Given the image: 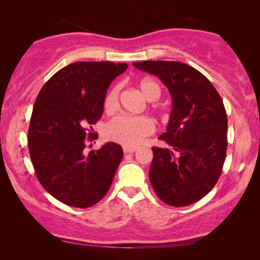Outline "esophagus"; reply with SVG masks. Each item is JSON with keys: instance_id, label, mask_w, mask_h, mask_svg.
Returning <instances> with one entry per match:
<instances>
[{"instance_id": "esophagus-1", "label": "esophagus", "mask_w": 260, "mask_h": 260, "mask_svg": "<svg viewBox=\"0 0 260 260\" xmlns=\"http://www.w3.org/2000/svg\"><path fill=\"white\" fill-rule=\"evenodd\" d=\"M123 151H124V154H134V152L136 151V148L125 147V145H124V147H123Z\"/></svg>"}]
</instances>
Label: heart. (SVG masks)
<instances>
[{"label": "heart", "mask_w": 260, "mask_h": 260, "mask_svg": "<svg viewBox=\"0 0 260 260\" xmlns=\"http://www.w3.org/2000/svg\"><path fill=\"white\" fill-rule=\"evenodd\" d=\"M142 94L145 99L154 102L161 95V88L155 81L144 79L140 83ZM119 86L116 85L110 88L104 98L105 112L112 113L118 108ZM155 133V123L149 117L117 116L112 118L105 126V137L109 141L123 144L125 147H137L147 136Z\"/></svg>", "instance_id": "obj_1"}]
</instances>
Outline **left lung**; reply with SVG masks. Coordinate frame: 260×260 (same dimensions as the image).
Returning <instances> with one entry per match:
<instances>
[{
	"mask_svg": "<svg viewBox=\"0 0 260 260\" xmlns=\"http://www.w3.org/2000/svg\"><path fill=\"white\" fill-rule=\"evenodd\" d=\"M138 70L158 77L172 94L167 133L170 148H152L149 179L167 205L183 207L206 197L221 174L227 150L222 99L204 74L177 61H140Z\"/></svg>",
	"mask_w": 260,
	"mask_h": 260,
	"instance_id": "obj_1",
	"label": "left lung"
}]
</instances>
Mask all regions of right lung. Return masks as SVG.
Instances as JSON below:
<instances>
[{
	"label": "right lung",
	"instance_id": "1",
	"mask_svg": "<svg viewBox=\"0 0 260 260\" xmlns=\"http://www.w3.org/2000/svg\"><path fill=\"white\" fill-rule=\"evenodd\" d=\"M126 63L79 61L58 71L39 92L28 130V148L41 186L62 204L78 208L101 201L123 158L119 144L109 142L84 154L97 135L104 98Z\"/></svg>",
	"mask_w": 260,
	"mask_h": 260
}]
</instances>
